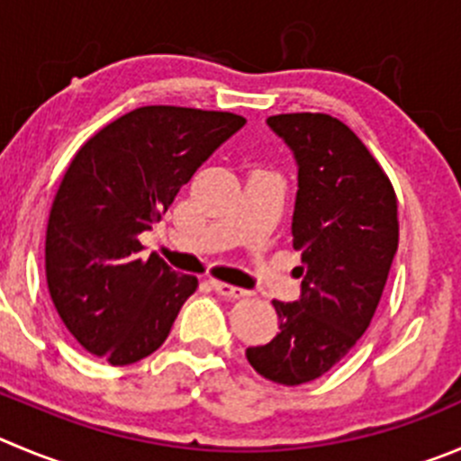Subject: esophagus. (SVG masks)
<instances>
[{"label": "esophagus", "instance_id": "34e87169", "mask_svg": "<svg viewBox=\"0 0 461 461\" xmlns=\"http://www.w3.org/2000/svg\"><path fill=\"white\" fill-rule=\"evenodd\" d=\"M210 285H212L214 292L219 294V296H223V299H244V296H249V289H242V287H235V285H228V283H219V280H210Z\"/></svg>", "mask_w": 461, "mask_h": 461}]
</instances>
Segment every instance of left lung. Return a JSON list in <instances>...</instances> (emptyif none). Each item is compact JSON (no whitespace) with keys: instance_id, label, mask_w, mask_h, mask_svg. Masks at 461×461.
<instances>
[{"instance_id":"1","label":"left lung","mask_w":461,"mask_h":461,"mask_svg":"<svg viewBox=\"0 0 461 461\" xmlns=\"http://www.w3.org/2000/svg\"><path fill=\"white\" fill-rule=\"evenodd\" d=\"M299 165L292 244L301 251V299L274 301L280 332L247 359L267 380L312 383L365 335L398 249L392 181L337 117L289 113L267 120Z\"/></svg>"}]
</instances>
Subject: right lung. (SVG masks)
Segmentation results:
<instances>
[{
	"instance_id": "obj_1",
	"label": "right lung",
	"mask_w": 461,
	"mask_h": 461,
	"mask_svg": "<svg viewBox=\"0 0 461 461\" xmlns=\"http://www.w3.org/2000/svg\"><path fill=\"white\" fill-rule=\"evenodd\" d=\"M244 124L235 113L142 106L72 158L51 203L45 271L56 312L87 353L124 366L167 339L199 280L156 253L144 260L138 238Z\"/></svg>"
}]
</instances>
